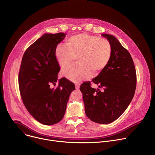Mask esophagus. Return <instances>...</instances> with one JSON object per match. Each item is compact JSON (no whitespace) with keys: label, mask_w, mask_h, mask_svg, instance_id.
Masks as SVG:
<instances>
[{"label":"esophagus","mask_w":155,"mask_h":155,"mask_svg":"<svg viewBox=\"0 0 155 155\" xmlns=\"http://www.w3.org/2000/svg\"><path fill=\"white\" fill-rule=\"evenodd\" d=\"M80 86V83H78L75 84V87H76V89H77V90H79Z\"/></svg>","instance_id":"34e87169"}]
</instances>
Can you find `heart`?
<instances>
[{"label":"heart","mask_w":155,"mask_h":155,"mask_svg":"<svg viewBox=\"0 0 155 155\" xmlns=\"http://www.w3.org/2000/svg\"><path fill=\"white\" fill-rule=\"evenodd\" d=\"M56 59L62 69L77 64L62 71L69 80L77 82L89 78L91 73L97 75L107 65L112 56V45L105 38L81 33L66 40L65 46L59 45L55 50Z\"/></svg>","instance_id":"obj_1"}]
</instances>
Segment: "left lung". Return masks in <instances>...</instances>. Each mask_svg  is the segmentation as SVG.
Instances as JSON below:
<instances>
[{"instance_id":"obj_1","label":"left lung","mask_w":155,"mask_h":155,"mask_svg":"<svg viewBox=\"0 0 155 155\" xmlns=\"http://www.w3.org/2000/svg\"><path fill=\"white\" fill-rule=\"evenodd\" d=\"M112 45L110 59L100 74L92 80L99 89L84 82L83 94L85 114L91 121L108 124L118 119L129 106L135 93L137 76L135 65L129 51L114 36L102 34Z\"/></svg>"}]
</instances>
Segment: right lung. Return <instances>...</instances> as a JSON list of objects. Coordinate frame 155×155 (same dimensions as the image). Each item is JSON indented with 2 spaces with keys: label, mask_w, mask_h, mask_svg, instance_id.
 Returning a JSON list of instances; mask_svg holds the SVG:
<instances>
[{
  "label": "right lung",
  "mask_w": 155,
  "mask_h": 155,
  "mask_svg": "<svg viewBox=\"0 0 155 155\" xmlns=\"http://www.w3.org/2000/svg\"><path fill=\"white\" fill-rule=\"evenodd\" d=\"M66 35L45 34L25 52L19 72L18 83L23 102L29 113L39 123L53 125L64 117L73 83L62 78L58 86L51 88L58 81L60 67L55 50Z\"/></svg>",
  "instance_id": "1"
}]
</instances>
